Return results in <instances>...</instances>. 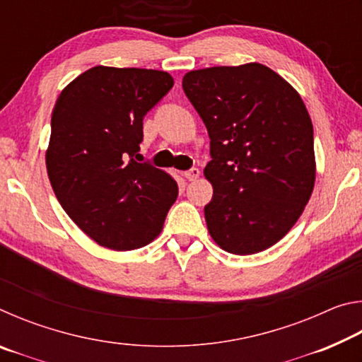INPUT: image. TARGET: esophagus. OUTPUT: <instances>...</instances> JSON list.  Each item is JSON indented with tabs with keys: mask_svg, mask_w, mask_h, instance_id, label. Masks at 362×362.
I'll list each match as a JSON object with an SVG mask.
<instances>
[{
	"mask_svg": "<svg viewBox=\"0 0 362 362\" xmlns=\"http://www.w3.org/2000/svg\"><path fill=\"white\" fill-rule=\"evenodd\" d=\"M199 169L198 168H192V169H188V170H185V173H183V177H185L187 180H196L199 177Z\"/></svg>",
	"mask_w": 362,
	"mask_h": 362,
	"instance_id": "34e87169",
	"label": "esophagus"
}]
</instances>
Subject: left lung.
Listing matches in <instances>:
<instances>
[{
  "label": "left lung",
  "instance_id": "left-lung-1",
  "mask_svg": "<svg viewBox=\"0 0 362 362\" xmlns=\"http://www.w3.org/2000/svg\"><path fill=\"white\" fill-rule=\"evenodd\" d=\"M182 88L211 139L204 175L214 194L204 217L212 240L236 255L272 247L315 187L313 124L302 97L262 64L188 71Z\"/></svg>",
  "mask_w": 362,
  "mask_h": 362
}]
</instances>
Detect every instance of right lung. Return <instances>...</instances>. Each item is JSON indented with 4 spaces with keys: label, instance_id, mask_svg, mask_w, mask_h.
<instances>
[{
    "label": "right lung",
    "instance_id": "1",
    "mask_svg": "<svg viewBox=\"0 0 362 362\" xmlns=\"http://www.w3.org/2000/svg\"><path fill=\"white\" fill-rule=\"evenodd\" d=\"M173 86L166 71L99 65L73 79L54 107L49 180L69 217L103 247L146 246L175 203L173 177L134 159L144 116Z\"/></svg>",
    "mask_w": 362,
    "mask_h": 362
}]
</instances>
